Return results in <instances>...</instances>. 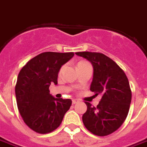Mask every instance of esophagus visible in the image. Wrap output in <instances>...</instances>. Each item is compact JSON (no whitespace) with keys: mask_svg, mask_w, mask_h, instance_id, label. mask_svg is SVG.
Wrapping results in <instances>:
<instances>
[{"mask_svg":"<svg viewBox=\"0 0 147 147\" xmlns=\"http://www.w3.org/2000/svg\"><path fill=\"white\" fill-rule=\"evenodd\" d=\"M78 102H79L78 99H72V103H73V104H76V103H77Z\"/></svg>","mask_w":147,"mask_h":147,"instance_id":"34e87169","label":"esophagus"}]
</instances>
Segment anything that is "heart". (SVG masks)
I'll list each match as a JSON object with an SVG mask.
<instances>
[{"label": "heart", "mask_w": 147, "mask_h": 147, "mask_svg": "<svg viewBox=\"0 0 147 147\" xmlns=\"http://www.w3.org/2000/svg\"><path fill=\"white\" fill-rule=\"evenodd\" d=\"M81 64H88V62H86V61H80L79 63H78V64H77V66L78 65H81Z\"/></svg>", "instance_id": "heart-1"}]
</instances>
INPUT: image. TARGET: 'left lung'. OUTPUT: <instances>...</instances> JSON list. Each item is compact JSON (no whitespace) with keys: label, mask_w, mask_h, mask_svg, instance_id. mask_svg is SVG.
I'll return each mask as SVG.
<instances>
[{"label":"left lung","mask_w":147,"mask_h":147,"mask_svg":"<svg viewBox=\"0 0 147 147\" xmlns=\"http://www.w3.org/2000/svg\"><path fill=\"white\" fill-rule=\"evenodd\" d=\"M77 56L88 59L93 67L90 90L101 95L96 107L86 102L82 117L92 134L106 136L118 130L126 119L131 102V91L126 74L112 59L102 53L80 52Z\"/></svg>","instance_id":"1"}]
</instances>
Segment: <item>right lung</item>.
<instances>
[{"label":"right lung","mask_w":147,"mask_h":147,"mask_svg":"<svg viewBox=\"0 0 147 147\" xmlns=\"http://www.w3.org/2000/svg\"><path fill=\"white\" fill-rule=\"evenodd\" d=\"M73 56V52H43L20 70L15 88L16 103L24 123L32 131L47 134L56 130L70 108L71 100L55 98L49 86L57 84L60 67Z\"/></svg>","instance_id":"1"}]
</instances>
